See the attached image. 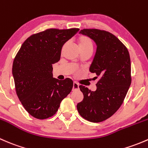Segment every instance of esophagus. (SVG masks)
Returning <instances> with one entry per match:
<instances>
[{
	"label": "esophagus",
	"instance_id": "1",
	"mask_svg": "<svg viewBox=\"0 0 148 148\" xmlns=\"http://www.w3.org/2000/svg\"><path fill=\"white\" fill-rule=\"evenodd\" d=\"M79 85L78 83H77L76 82H74V83H73V90H76V89H79Z\"/></svg>",
	"mask_w": 148,
	"mask_h": 148
}]
</instances>
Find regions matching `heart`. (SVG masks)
Wrapping results in <instances>:
<instances>
[{"label":"heart","mask_w":148,"mask_h":148,"mask_svg":"<svg viewBox=\"0 0 148 148\" xmlns=\"http://www.w3.org/2000/svg\"><path fill=\"white\" fill-rule=\"evenodd\" d=\"M79 46L80 49H85V48H92L93 47V44L89 37L86 36H81L78 39Z\"/></svg>","instance_id":"obj_1"}]
</instances>
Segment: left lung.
<instances>
[{
    "instance_id": "8db88e82",
    "label": "left lung",
    "mask_w": 148,
    "mask_h": 148,
    "mask_svg": "<svg viewBox=\"0 0 148 148\" xmlns=\"http://www.w3.org/2000/svg\"><path fill=\"white\" fill-rule=\"evenodd\" d=\"M79 33L96 43L97 51L89 71L99 79L95 92L80 85L84 99L77 104V110L85 120L100 122L112 116L126 97L132 81L130 57L126 46L108 31L92 28Z\"/></svg>"
}]
</instances>
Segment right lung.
<instances>
[{
	"instance_id": "1",
	"label": "right lung",
	"mask_w": 148,
	"mask_h": 148,
	"mask_svg": "<svg viewBox=\"0 0 148 148\" xmlns=\"http://www.w3.org/2000/svg\"><path fill=\"white\" fill-rule=\"evenodd\" d=\"M79 28H49L31 35L23 42L13 63L16 95L25 110L39 120L56 114L71 92L73 81L53 77L52 64L60 60L62 46Z\"/></svg>"
}]
</instances>
